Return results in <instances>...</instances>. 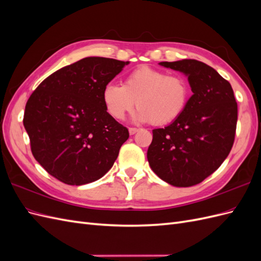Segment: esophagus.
<instances>
[{"label":"esophagus","instance_id":"esophagus-1","mask_svg":"<svg viewBox=\"0 0 261 261\" xmlns=\"http://www.w3.org/2000/svg\"><path fill=\"white\" fill-rule=\"evenodd\" d=\"M139 129L138 128H135V127H130L128 128V132H129V135H134V134H136Z\"/></svg>","mask_w":261,"mask_h":261}]
</instances>
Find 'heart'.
<instances>
[{"label": "heart", "instance_id": "obj_1", "mask_svg": "<svg viewBox=\"0 0 261 261\" xmlns=\"http://www.w3.org/2000/svg\"><path fill=\"white\" fill-rule=\"evenodd\" d=\"M189 93V86L183 77L141 66L126 77L122 86L108 84L102 91V100L108 113L115 120H123L136 103L139 110L134 120L160 126L180 116Z\"/></svg>", "mask_w": 261, "mask_h": 261}]
</instances>
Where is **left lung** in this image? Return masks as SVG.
<instances>
[{"label": "left lung", "instance_id": "left-lung-1", "mask_svg": "<svg viewBox=\"0 0 261 261\" xmlns=\"http://www.w3.org/2000/svg\"><path fill=\"white\" fill-rule=\"evenodd\" d=\"M159 64L187 76L193 96L174 122L152 130L147 159L170 185L193 186L211 175L230 153L238 103L231 84L204 63L180 60Z\"/></svg>", "mask_w": 261, "mask_h": 261}]
</instances>
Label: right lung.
I'll list each match as a JSON object with an SVG mask.
<instances>
[{"label":"right lung","mask_w":261,"mask_h":261,"mask_svg":"<svg viewBox=\"0 0 261 261\" xmlns=\"http://www.w3.org/2000/svg\"><path fill=\"white\" fill-rule=\"evenodd\" d=\"M129 62L89 57L63 67L27 101L23 126L39 164L67 185H85L113 167L128 129L107 112L102 91Z\"/></svg>","instance_id":"1"}]
</instances>
